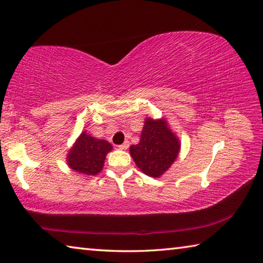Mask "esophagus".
Instances as JSON below:
<instances>
[{
	"instance_id": "34e87169",
	"label": "esophagus",
	"mask_w": 263,
	"mask_h": 263,
	"mask_svg": "<svg viewBox=\"0 0 263 263\" xmlns=\"http://www.w3.org/2000/svg\"><path fill=\"white\" fill-rule=\"evenodd\" d=\"M119 147V149H127V147H128V141H125L124 142V144H122V145H119L118 146Z\"/></svg>"
}]
</instances>
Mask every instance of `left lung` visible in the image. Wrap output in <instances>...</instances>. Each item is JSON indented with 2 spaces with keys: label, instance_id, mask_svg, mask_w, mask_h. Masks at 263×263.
I'll list each match as a JSON object with an SVG mask.
<instances>
[{
  "label": "left lung",
  "instance_id": "1",
  "mask_svg": "<svg viewBox=\"0 0 263 263\" xmlns=\"http://www.w3.org/2000/svg\"><path fill=\"white\" fill-rule=\"evenodd\" d=\"M180 142L165 119L146 118L139 144L130 147L138 168L147 176L159 178L178 157Z\"/></svg>",
  "mask_w": 263,
  "mask_h": 263
}]
</instances>
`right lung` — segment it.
I'll list each match as a JSON object with an SVG mask.
<instances>
[{"label": "right lung", "instance_id": "right-lung-1", "mask_svg": "<svg viewBox=\"0 0 263 263\" xmlns=\"http://www.w3.org/2000/svg\"><path fill=\"white\" fill-rule=\"evenodd\" d=\"M112 149L111 144L88 135L84 131L69 151L66 162L76 173L85 176H95L102 170L104 160Z\"/></svg>", "mask_w": 263, "mask_h": 263}]
</instances>
